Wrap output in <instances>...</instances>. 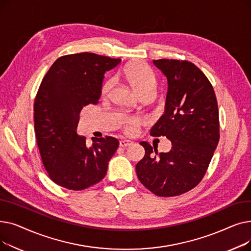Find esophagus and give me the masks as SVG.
<instances>
[{
	"instance_id": "1",
	"label": "esophagus",
	"mask_w": 251,
	"mask_h": 251,
	"mask_svg": "<svg viewBox=\"0 0 251 251\" xmlns=\"http://www.w3.org/2000/svg\"><path fill=\"white\" fill-rule=\"evenodd\" d=\"M133 142L131 140H128V139H123V140H120V147L122 148H126V147H129L132 144Z\"/></svg>"
}]
</instances>
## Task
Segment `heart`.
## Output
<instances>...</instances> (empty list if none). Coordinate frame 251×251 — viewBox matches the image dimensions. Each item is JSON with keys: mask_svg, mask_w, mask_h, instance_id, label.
<instances>
[{"mask_svg": "<svg viewBox=\"0 0 251 251\" xmlns=\"http://www.w3.org/2000/svg\"><path fill=\"white\" fill-rule=\"evenodd\" d=\"M123 76L128 84L141 98L154 95L156 88V78L153 72L142 63H134L123 70ZM112 88V81L105 82L102 86V96H107ZM125 130L129 134L134 133L139 126L143 124V119L128 118L125 121Z\"/></svg>", "mask_w": 251, "mask_h": 251, "instance_id": "1", "label": "heart"}]
</instances>
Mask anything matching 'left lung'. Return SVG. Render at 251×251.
Instances as JSON below:
<instances>
[{
    "label": "left lung",
    "mask_w": 251,
    "mask_h": 251,
    "mask_svg": "<svg viewBox=\"0 0 251 251\" xmlns=\"http://www.w3.org/2000/svg\"><path fill=\"white\" fill-rule=\"evenodd\" d=\"M152 63L168 80L165 113L151 129L152 136L172 142L169 152L146 141L136 165L139 181L157 196H176L194 188L203 178L220 139L219 109L213 85L188 61L161 59Z\"/></svg>",
    "instance_id": "obj_1"
}]
</instances>
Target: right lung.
I'll list each match as a JSON object with an SVG mask.
<instances>
[{
  "instance_id": "right-lung-1",
  "label": "right lung",
  "mask_w": 251,
  "mask_h": 251,
  "mask_svg": "<svg viewBox=\"0 0 251 251\" xmlns=\"http://www.w3.org/2000/svg\"><path fill=\"white\" fill-rule=\"evenodd\" d=\"M120 59L80 52L60 57L45 75L34 100V131L39 153L49 177L70 190L99 183L119 141L112 136L96 138L91 147L77 134L79 114L98 103L104 73Z\"/></svg>"
}]
</instances>
